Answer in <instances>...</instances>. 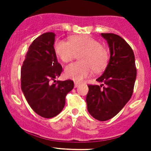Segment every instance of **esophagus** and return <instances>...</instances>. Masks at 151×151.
Segmentation results:
<instances>
[{"label": "esophagus", "instance_id": "1", "mask_svg": "<svg viewBox=\"0 0 151 151\" xmlns=\"http://www.w3.org/2000/svg\"><path fill=\"white\" fill-rule=\"evenodd\" d=\"M79 82H75V83H74V86H75V88H77L78 86V85H79Z\"/></svg>", "mask_w": 151, "mask_h": 151}]
</instances>
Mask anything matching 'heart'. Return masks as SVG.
I'll return each instance as SVG.
<instances>
[{"label": "heart", "instance_id": "heart-1", "mask_svg": "<svg viewBox=\"0 0 151 151\" xmlns=\"http://www.w3.org/2000/svg\"><path fill=\"white\" fill-rule=\"evenodd\" d=\"M54 50L60 60L71 61L78 56L79 63H70L65 67L64 74L67 78L81 82L90 76L94 71L101 72L107 66L109 52L99 41L89 35L71 37L69 41L58 40L54 45Z\"/></svg>", "mask_w": 151, "mask_h": 151}]
</instances>
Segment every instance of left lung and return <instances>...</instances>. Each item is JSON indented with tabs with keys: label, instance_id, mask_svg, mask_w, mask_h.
I'll list each match as a JSON object with an SVG mask.
<instances>
[{
	"label": "left lung",
	"instance_id": "obj_1",
	"mask_svg": "<svg viewBox=\"0 0 151 151\" xmlns=\"http://www.w3.org/2000/svg\"><path fill=\"white\" fill-rule=\"evenodd\" d=\"M110 48V60L97 78L101 85H88V111L94 119L106 121L115 116L132 95L137 75L132 49L119 35L101 33ZM105 86H104L103 85Z\"/></svg>",
	"mask_w": 151,
	"mask_h": 151
}]
</instances>
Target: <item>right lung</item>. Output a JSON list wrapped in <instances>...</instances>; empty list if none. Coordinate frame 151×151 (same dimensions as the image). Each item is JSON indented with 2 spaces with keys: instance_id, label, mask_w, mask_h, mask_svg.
Segmentation results:
<instances>
[{
  "instance_id": "1",
  "label": "right lung",
  "mask_w": 151,
  "mask_h": 151,
  "mask_svg": "<svg viewBox=\"0 0 151 151\" xmlns=\"http://www.w3.org/2000/svg\"><path fill=\"white\" fill-rule=\"evenodd\" d=\"M54 32H46L29 46L21 68V88L31 108L44 118L62 111L66 96L74 88L72 80L57 81L63 68L58 63Z\"/></svg>"
}]
</instances>
